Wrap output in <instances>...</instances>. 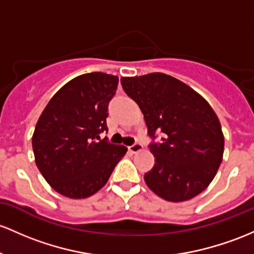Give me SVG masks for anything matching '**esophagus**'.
<instances>
[{
	"label": "esophagus",
	"instance_id": "1",
	"mask_svg": "<svg viewBox=\"0 0 254 254\" xmlns=\"http://www.w3.org/2000/svg\"><path fill=\"white\" fill-rule=\"evenodd\" d=\"M129 148H130V150H131L132 153H137V152H140L142 148H143V144H142L141 142H135V143L131 144V146H130Z\"/></svg>",
	"mask_w": 254,
	"mask_h": 254
}]
</instances>
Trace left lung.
I'll list each match as a JSON object with an SVG mask.
<instances>
[{
    "mask_svg": "<svg viewBox=\"0 0 254 254\" xmlns=\"http://www.w3.org/2000/svg\"><path fill=\"white\" fill-rule=\"evenodd\" d=\"M143 113L155 164L147 186L168 201H186L207 188L224 150L221 123L208 102L190 86L165 73L121 78ZM157 132L162 135L156 141Z\"/></svg>",
    "mask_w": 254,
    "mask_h": 254,
    "instance_id": "obj_1",
    "label": "left lung"
}]
</instances>
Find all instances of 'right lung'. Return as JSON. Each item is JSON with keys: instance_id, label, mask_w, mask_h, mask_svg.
Returning a JSON list of instances; mask_svg holds the SVG:
<instances>
[{"instance_id": "obj_1", "label": "right lung", "mask_w": 254, "mask_h": 254, "mask_svg": "<svg viewBox=\"0 0 254 254\" xmlns=\"http://www.w3.org/2000/svg\"><path fill=\"white\" fill-rule=\"evenodd\" d=\"M118 80L102 72L73 78L50 99L36 124V165L61 195L84 199L95 194L127 153V147L100 138L108 131V104Z\"/></svg>"}]
</instances>
